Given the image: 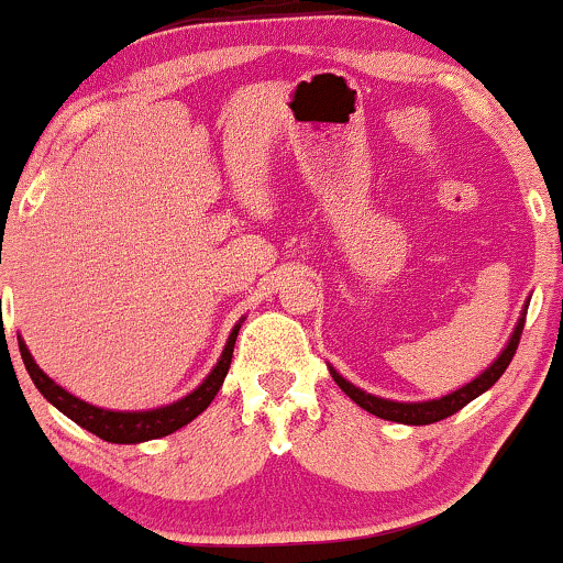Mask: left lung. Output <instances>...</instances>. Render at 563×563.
Instances as JSON below:
<instances>
[{"label":"left lung","instance_id":"8db88e82","mask_svg":"<svg viewBox=\"0 0 563 563\" xmlns=\"http://www.w3.org/2000/svg\"><path fill=\"white\" fill-rule=\"evenodd\" d=\"M527 307L529 303H525V309H521V318H519V322H516L508 344L503 346V352L493 360V365H489L484 373H479V376L471 380V384L461 386V389H455L450 394H444V397H439V399H426V402H397V399H384V397H376V394L363 391L360 386L349 384L341 373H335V367L328 365V371H331L333 380L341 386V391H344L349 399H354V402L363 407V410L384 418V421L405 423V426L437 423V421H442V418H450L452 412H457L461 407H466L471 399H476L479 394L487 391L489 386H495V380L506 373V367L510 365V360H514V354H516V346H519L521 331H525Z\"/></svg>","mask_w":563,"mask_h":563}]
</instances>
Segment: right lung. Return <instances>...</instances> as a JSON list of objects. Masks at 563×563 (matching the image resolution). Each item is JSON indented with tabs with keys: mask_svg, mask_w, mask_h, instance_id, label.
<instances>
[{
	"mask_svg": "<svg viewBox=\"0 0 563 563\" xmlns=\"http://www.w3.org/2000/svg\"><path fill=\"white\" fill-rule=\"evenodd\" d=\"M243 318L235 322L228 335V344H224L222 354H219L217 365L211 367V373L206 376L200 384L192 389L190 394H185L183 399L169 405L153 407V410H108V407H97L84 402V399L74 397L68 389H63L60 384H55L42 367L36 365V360L31 357L29 346L25 341L18 335V346H21V357L25 371H29L31 380L42 397L47 399L49 405H55L63 416H68L70 421L79 423L81 429L92 431L95 437L106 439V442L113 444H140V442H151V439H161L166 434H174L177 429H183L198 418L206 407L211 405V399L217 397V391L222 389L224 376H228L230 363H232V349H235V339L238 331H241Z\"/></svg>",
	"mask_w": 563,
	"mask_h": 563,
	"instance_id": "1",
	"label": "right lung"
}]
</instances>
